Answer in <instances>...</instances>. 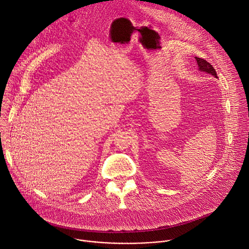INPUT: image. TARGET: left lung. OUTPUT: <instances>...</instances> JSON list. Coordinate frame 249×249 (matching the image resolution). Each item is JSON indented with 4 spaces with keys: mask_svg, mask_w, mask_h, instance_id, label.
<instances>
[{
    "mask_svg": "<svg viewBox=\"0 0 249 249\" xmlns=\"http://www.w3.org/2000/svg\"><path fill=\"white\" fill-rule=\"evenodd\" d=\"M195 59H196V63H197V66H198V70L200 71V72L209 74V75L218 79V76H217L215 69L213 68V66L209 62H207L204 59L198 58V57H195Z\"/></svg>",
    "mask_w": 249,
    "mask_h": 249,
    "instance_id": "8db88e82",
    "label": "left lung"
}]
</instances>
